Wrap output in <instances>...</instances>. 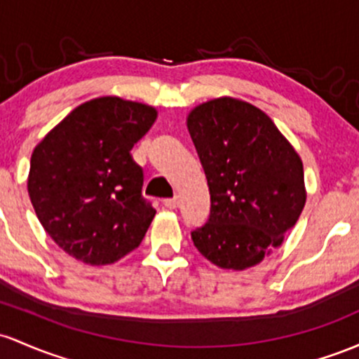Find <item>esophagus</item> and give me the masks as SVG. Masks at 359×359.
Listing matches in <instances>:
<instances>
[{
    "instance_id": "obj_1",
    "label": "esophagus",
    "mask_w": 359,
    "mask_h": 359,
    "mask_svg": "<svg viewBox=\"0 0 359 359\" xmlns=\"http://www.w3.org/2000/svg\"><path fill=\"white\" fill-rule=\"evenodd\" d=\"M163 206L168 208V210H175L179 206V198H170V199H165L163 201Z\"/></svg>"
}]
</instances>
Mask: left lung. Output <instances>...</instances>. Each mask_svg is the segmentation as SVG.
Instances as JSON below:
<instances>
[{
  "mask_svg": "<svg viewBox=\"0 0 359 359\" xmlns=\"http://www.w3.org/2000/svg\"><path fill=\"white\" fill-rule=\"evenodd\" d=\"M187 129L211 194L210 219L191 233L196 249L222 269L257 266L305 206L300 155L267 114L238 98L194 107Z\"/></svg>",
  "mask_w": 359,
  "mask_h": 359,
  "instance_id": "1",
  "label": "left lung"
}]
</instances>
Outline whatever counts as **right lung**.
I'll return each instance as SVG.
<instances>
[{"label": "right lung", "instance_id": "right-lung-1", "mask_svg": "<svg viewBox=\"0 0 359 359\" xmlns=\"http://www.w3.org/2000/svg\"><path fill=\"white\" fill-rule=\"evenodd\" d=\"M155 107L100 97L71 110L34 148L27 180L44 230L66 254L107 266L135 250L155 218L131 149Z\"/></svg>", "mask_w": 359, "mask_h": 359}]
</instances>
